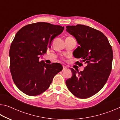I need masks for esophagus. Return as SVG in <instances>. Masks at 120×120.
<instances>
[{
    "instance_id": "1",
    "label": "esophagus",
    "mask_w": 120,
    "mask_h": 120,
    "mask_svg": "<svg viewBox=\"0 0 120 120\" xmlns=\"http://www.w3.org/2000/svg\"><path fill=\"white\" fill-rule=\"evenodd\" d=\"M67 69V67L64 66H63V69H62L63 70H65L66 69Z\"/></svg>"
}]
</instances>
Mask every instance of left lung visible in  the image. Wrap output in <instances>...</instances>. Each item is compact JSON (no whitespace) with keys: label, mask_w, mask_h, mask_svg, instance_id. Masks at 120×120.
<instances>
[{"label":"left lung","mask_w":120,"mask_h":120,"mask_svg":"<svg viewBox=\"0 0 120 120\" xmlns=\"http://www.w3.org/2000/svg\"><path fill=\"white\" fill-rule=\"evenodd\" d=\"M66 28L80 45L73 53L81 59L76 64H86L83 71L71 69L72 76L66 81L67 87L78 98H89L98 93L108 79L112 70V48L106 36L98 30L79 24Z\"/></svg>","instance_id":"8db88e82"}]
</instances>
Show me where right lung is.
<instances>
[{"label":"right lung","instance_id":"add662e5","mask_svg":"<svg viewBox=\"0 0 120 120\" xmlns=\"http://www.w3.org/2000/svg\"><path fill=\"white\" fill-rule=\"evenodd\" d=\"M64 30V26L38 22L24 26L16 34L9 50L10 70L15 85L24 94L34 96L45 92L62 70L59 63L49 64L39 58Z\"/></svg>","mask_w":120,"mask_h":120}]
</instances>
